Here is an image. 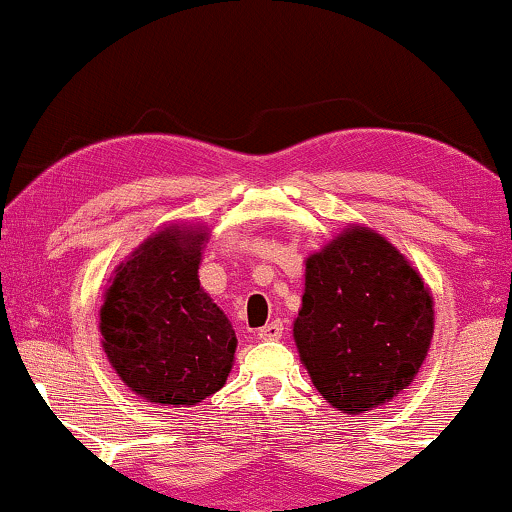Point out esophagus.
Here are the masks:
<instances>
[{
  "mask_svg": "<svg viewBox=\"0 0 512 512\" xmlns=\"http://www.w3.org/2000/svg\"><path fill=\"white\" fill-rule=\"evenodd\" d=\"M282 334H284V327H282V322H270V324H265L263 329H258V338H261V341H277V338H282Z\"/></svg>",
  "mask_w": 512,
  "mask_h": 512,
  "instance_id": "esophagus-1",
  "label": "esophagus"
}]
</instances>
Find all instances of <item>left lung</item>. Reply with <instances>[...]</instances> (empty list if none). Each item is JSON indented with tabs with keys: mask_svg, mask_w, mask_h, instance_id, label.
<instances>
[{
	"mask_svg": "<svg viewBox=\"0 0 512 512\" xmlns=\"http://www.w3.org/2000/svg\"><path fill=\"white\" fill-rule=\"evenodd\" d=\"M433 294L386 237L350 223L305 258L294 341L324 400L364 414L411 386L435 331Z\"/></svg>",
	"mask_w": 512,
	"mask_h": 512,
	"instance_id": "left-lung-1",
	"label": "left lung"
}]
</instances>
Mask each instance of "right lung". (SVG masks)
<instances>
[{"label":"right lung","mask_w":512,"mask_h":512,"mask_svg":"<svg viewBox=\"0 0 512 512\" xmlns=\"http://www.w3.org/2000/svg\"><path fill=\"white\" fill-rule=\"evenodd\" d=\"M209 228L169 223L112 270L101 305L105 357L131 393L162 407H195L228 381L237 336L199 287Z\"/></svg>","instance_id":"obj_1"}]
</instances>
